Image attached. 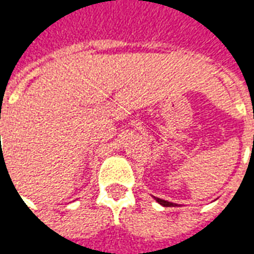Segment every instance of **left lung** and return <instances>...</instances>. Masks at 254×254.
<instances>
[{
    "label": "left lung",
    "instance_id": "1",
    "mask_svg": "<svg viewBox=\"0 0 254 254\" xmlns=\"http://www.w3.org/2000/svg\"><path fill=\"white\" fill-rule=\"evenodd\" d=\"M155 200L159 202L160 205H163V207H176V204H174V202L166 201V200H162V198H158V197H155Z\"/></svg>",
    "mask_w": 254,
    "mask_h": 254
}]
</instances>
